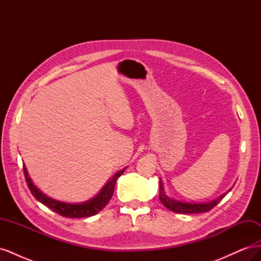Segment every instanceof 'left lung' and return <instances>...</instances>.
I'll return each mask as SVG.
<instances>
[{"label":"left lung","instance_id":"obj_1","mask_svg":"<svg viewBox=\"0 0 261 261\" xmlns=\"http://www.w3.org/2000/svg\"><path fill=\"white\" fill-rule=\"evenodd\" d=\"M232 188L228 189V191L224 194L221 195L220 197H218L217 199L211 200L208 202H186V201H181V200H177L175 198H172V197L168 196L164 192V187L162 184V180L160 179V189H159V199L160 201L167 207L169 210L176 212V213H201V212H207L209 210H211L213 207H216L217 204L222 200L225 195L231 191Z\"/></svg>","mask_w":261,"mask_h":261}]
</instances>
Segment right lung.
I'll use <instances>...</instances> for the list:
<instances>
[{"label": "right lung", "instance_id": "add662e5", "mask_svg": "<svg viewBox=\"0 0 261 261\" xmlns=\"http://www.w3.org/2000/svg\"><path fill=\"white\" fill-rule=\"evenodd\" d=\"M126 168L123 170L116 172L112 176V178L107 181V184L101 188V191L93 197V198L84 201V202H77V203H70L60 201L57 199H53L51 197L43 194L40 189H39L35 184L33 179L30 178L28 171L25 163H23V173H25V178L27 181V185L30 189L31 194L34 195L35 198L43 203L44 206L52 209L54 212L59 213L60 216L66 217V218H88L91 216L97 215L102 209H103L110 199L112 198V195L114 193V187L116 184L117 178L120 177Z\"/></svg>", "mask_w": 261, "mask_h": 261}]
</instances>
